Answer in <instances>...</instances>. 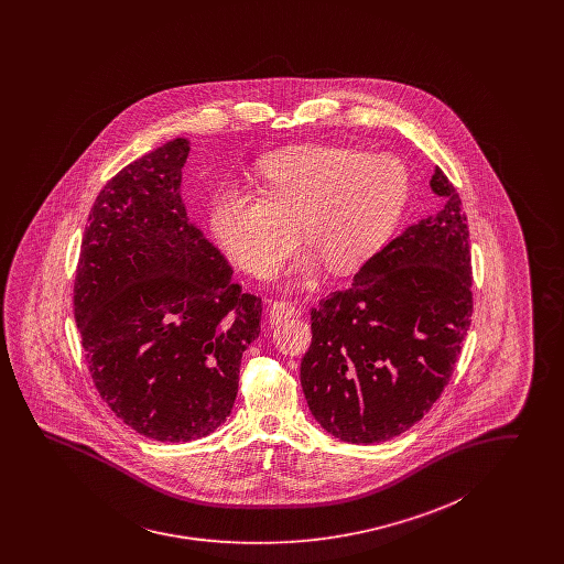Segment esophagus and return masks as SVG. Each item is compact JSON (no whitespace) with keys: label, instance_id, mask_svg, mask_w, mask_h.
<instances>
[{"label":"esophagus","instance_id":"1","mask_svg":"<svg viewBox=\"0 0 564 564\" xmlns=\"http://www.w3.org/2000/svg\"><path fill=\"white\" fill-rule=\"evenodd\" d=\"M269 314H271V323H281L285 318H293V316L302 314V307L295 306V302H291V300H276Z\"/></svg>","mask_w":564,"mask_h":564}]
</instances>
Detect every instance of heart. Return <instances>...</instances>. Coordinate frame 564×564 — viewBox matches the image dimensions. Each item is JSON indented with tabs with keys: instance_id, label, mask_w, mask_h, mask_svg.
<instances>
[{
	"instance_id": "b5f03b06",
	"label": "heart",
	"mask_w": 564,
	"mask_h": 564,
	"mask_svg": "<svg viewBox=\"0 0 564 564\" xmlns=\"http://www.w3.org/2000/svg\"><path fill=\"white\" fill-rule=\"evenodd\" d=\"M260 189L225 186L210 206L213 234L241 271L269 279L300 227L326 271L347 273L391 236L410 175L393 154L312 144L264 159Z\"/></svg>"
}]
</instances>
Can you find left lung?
I'll list each match as a JSON object with an SVG mask.
<instances>
[{
  "label": "left lung",
  "mask_w": 564,
  "mask_h": 564,
  "mask_svg": "<svg viewBox=\"0 0 564 564\" xmlns=\"http://www.w3.org/2000/svg\"><path fill=\"white\" fill-rule=\"evenodd\" d=\"M436 215L410 225L351 285L312 307L302 358L307 408L345 443H382L417 424L443 394L471 325L469 229L443 170Z\"/></svg>",
  "instance_id": "8db88e82"
}]
</instances>
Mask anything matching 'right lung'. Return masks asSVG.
Wrapping results in <instances>:
<instances>
[{
  "label": "right lung",
  "mask_w": 564,
  "mask_h": 564,
  "mask_svg": "<svg viewBox=\"0 0 564 564\" xmlns=\"http://www.w3.org/2000/svg\"><path fill=\"white\" fill-rule=\"evenodd\" d=\"M188 140L140 156L102 186L74 281L93 382L123 424L161 443L215 432L238 394L262 300L192 223L182 200Z\"/></svg>",
  "instance_id": "add662e5"
}]
</instances>
